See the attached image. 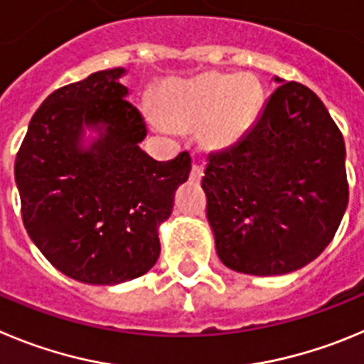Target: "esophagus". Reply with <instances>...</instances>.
<instances>
[{
    "label": "esophagus",
    "mask_w": 364,
    "mask_h": 364,
    "mask_svg": "<svg viewBox=\"0 0 364 364\" xmlns=\"http://www.w3.org/2000/svg\"><path fill=\"white\" fill-rule=\"evenodd\" d=\"M203 178V166L201 165H192V170H190V181H201Z\"/></svg>",
    "instance_id": "obj_1"
}]
</instances>
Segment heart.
Masks as SVG:
<instances>
[{
  "label": "heart",
  "mask_w": 364,
  "mask_h": 364,
  "mask_svg": "<svg viewBox=\"0 0 364 364\" xmlns=\"http://www.w3.org/2000/svg\"><path fill=\"white\" fill-rule=\"evenodd\" d=\"M259 100L257 83L245 76L206 72L192 80H174L159 90L156 125L172 130L199 129L203 145L225 150L250 130Z\"/></svg>",
  "instance_id": "b5f03b06"
}]
</instances>
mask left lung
I'll return each mask as SVG.
<instances>
[{
    "mask_svg": "<svg viewBox=\"0 0 364 364\" xmlns=\"http://www.w3.org/2000/svg\"><path fill=\"white\" fill-rule=\"evenodd\" d=\"M281 83L234 146L210 154L201 186L215 252L250 276H283L328 247L348 205L346 149L323 101Z\"/></svg>",
    "mask_w": 364,
    "mask_h": 364,
    "instance_id": "1",
    "label": "left lung"
}]
</instances>
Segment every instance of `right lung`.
I'll return each instance as SVG.
<instances>
[{
	"label": "right lung",
	"instance_id": "1",
	"mask_svg": "<svg viewBox=\"0 0 364 364\" xmlns=\"http://www.w3.org/2000/svg\"><path fill=\"white\" fill-rule=\"evenodd\" d=\"M125 68L61 87L28 123L14 166L23 225L65 276L117 284L143 276L161 252L159 227L188 179L190 156L156 161L141 150V114Z\"/></svg>",
	"mask_w": 364,
	"mask_h": 364
}]
</instances>
